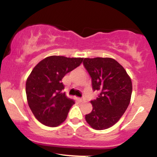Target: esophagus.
<instances>
[{"label":"esophagus","instance_id":"34e87169","mask_svg":"<svg viewBox=\"0 0 157 157\" xmlns=\"http://www.w3.org/2000/svg\"><path fill=\"white\" fill-rule=\"evenodd\" d=\"M78 100H79V101H80V102H82L85 101V99H84V98H79Z\"/></svg>","mask_w":157,"mask_h":157}]
</instances>
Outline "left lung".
Wrapping results in <instances>:
<instances>
[{"mask_svg": "<svg viewBox=\"0 0 157 157\" xmlns=\"http://www.w3.org/2000/svg\"><path fill=\"white\" fill-rule=\"evenodd\" d=\"M83 65L91 77L96 100L91 101L93 109L86 114V122L95 130L113 126L125 113L131 101L132 82L125 69L111 57L85 58Z\"/></svg>", "mask_w": 157, "mask_h": 157, "instance_id": "8db88e82", "label": "left lung"}]
</instances>
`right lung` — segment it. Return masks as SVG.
<instances>
[{
  "label": "right lung",
  "mask_w": 157,
  "mask_h": 157,
  "mask_svg": "<svg viewBox=\"0 0 157 157\" xmlns=\"http://www.w3.org/2000/svg\"><path fill=\"white\" fill-rule=\"evenodd\" d=\"M83 58L49 56L32 69L26 82L29 106L40 122L49 127L63 123L75 101L62 91V79L82 63Z\"/></svg>",
  "instance_id": "right-lung-1"
}]
</instances>
